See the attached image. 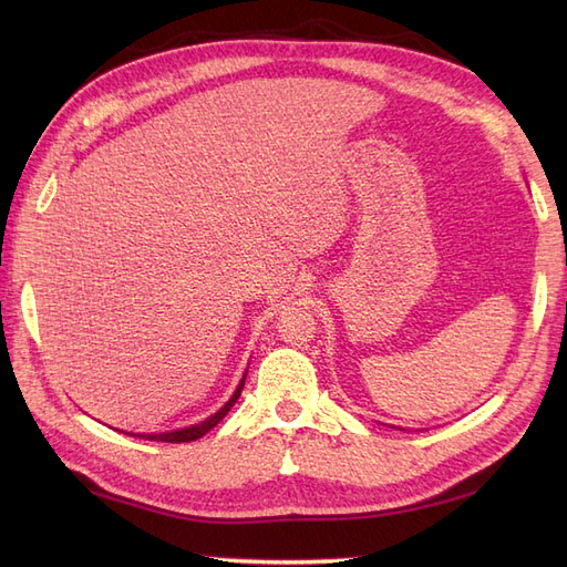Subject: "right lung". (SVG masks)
<instances>
[{
  "label": "right lung",
  "instance_id": "obj_1",
  "mask_svg": "<svg viewBox=\"0 0 567 567\" xmlns=\"http://www.w3.org/2000/svg\"><path fill=\"white\" fill-rule=\"evenodd\" d=\"M246 373H248V371H246ZM246 373H244L241 383L236 385V390H234V394L229 398V402H227L225 406H221L219 411H215V414H213V416H208L205 421H200V423H196V425L182 427V431H169V433H148V435L130 433V435H134V437H144V440H153V442H194V440L203 437L205 433L213 431V427L229 414V409L236 404V400H238V398H241V390H244V383H246Z\"/></svg>",
  "mask_w": 567,
  "mask_h": 567
}]
</instances>
